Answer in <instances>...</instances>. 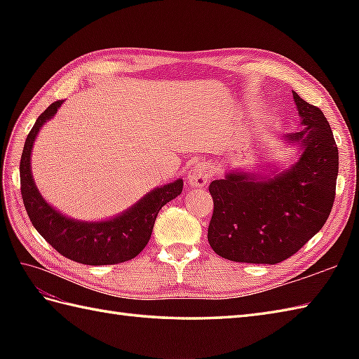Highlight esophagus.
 Here are the masks:
<instances>
[{"instance_id": "34e87169", "label": "esophagus", "mask_w": 359, "mask_h": 359, "mask_svg": "<svg viewBox=\"0 0 359 359\" xmlns=\"http://www.w3.org/2000/svg\"><path fill=\"white\" fill-rule=\"evenodd\" d=\"M211 175V166L205 162L194 163L188 171V184L191 187L202 188L208 184Z\"/></svg>"}]
</instances>
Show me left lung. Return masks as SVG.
<instances>
[{"label":"left lung","instance_id":"1","mask_svg":"<svg viewBox=\"0 0 359 359\" xmlns=\"http://www.w3.org/2000/svg\"><path fill=\"white\" fill-rule=\"evenodd\" d=\"M304 128L287 135L302 156L265 182L233 172L212 180L208 242L233 262L279 264L324 226L337 196L338 147L323 111L293 93Z\"/></svg>","mask_w":359,"mask_h":359}]
</instances>
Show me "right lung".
Instances as JSON below:
<instances>
[{"label": "right lung", "instance_id": "add662e5", "mask_svg": "<svg viewBox=\"0 0 359 359\" xmlns=\"http://www.w3.org/2000/svg\"><path fill=\"white\" fill-rule=\"evenodd\" d=\"M63 100L53 102L27 134L20 162L21 196L30 222L46 242L60 255L79 264L112 265L135 257L149 242L158 211L184 189V180L179 179L144 196L133 208L118 217L104 222H79L65 217L43 201L30 174V152L35 137L46 120L62 106Z\"/></svg>", "mask_w": 359, "mask_h": 359}]
</instances>
